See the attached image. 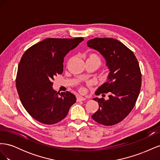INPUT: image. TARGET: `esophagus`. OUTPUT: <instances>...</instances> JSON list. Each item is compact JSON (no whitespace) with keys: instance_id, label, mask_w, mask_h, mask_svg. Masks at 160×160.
Segmentation results:
<instances>
[{"instance_id":"obj_1","label":"esophagus","mask_w":160,"mask_h":160,"mask_svg":"<svg viewBox=\"0 0 160 160\" xmlns=\"http://www.w3.org/2000/svg\"><path fill=\"white\" fill-rule=\"evenodd\" d=\"M86 99H87L85 98H83V97H82V96L77 97V101H85Z\"/></svg>"}]
</instances>
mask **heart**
I'll use <instances>...</instances> for the list:
<instances>
[{
  "label": "heart",
  "mask_w": 160,
  "mask_h": 160,
  "mask_svg": "<svg viewBox=\"0 0 160 160\" xmlns=\"http://www.w3.org/2000/svg\"><path fill=\"white\" fill-rule=\"evenodd\" d=\"M88 59L95 60V61H98V62H99V63H101V59H100V57H99L98 55H96V54H91V55L89 57Z\"/></svg>",
  "instance_id": "1"
}]
</instances>
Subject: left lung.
Returning <instances> with one entry per match:
<instances>
[{"label":"left lung","instance_id":"1","mask_svg":"<svg viewBox=\"0 0 160 160\" xmlns=\"http://www.w3.org/2000/svg\"><path fill=\"white\" fill-rule=\"evenodd\" d=\"M87 43L104 57L110 71L107 82L95 92L102 96L109 93V99H93L99 109L91 117L101 125H115L127 117L138 98L142 85L139 62L133 52L115 38H95Z\"/></svg>","mask_w":160,"mask_h":160}]
</instances>
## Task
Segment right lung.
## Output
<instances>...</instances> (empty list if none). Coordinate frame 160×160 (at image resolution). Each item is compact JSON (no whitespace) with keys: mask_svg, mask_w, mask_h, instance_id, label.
I'll return each mask as SVG.
<instances>
[{"mask_svg":"<svg viewBox=\"0 0 160 160\" xmlns=\"http://www.w3.org/2000/svg\"><path fill=\"white\" fill-rule=\"evenodd\" d=\"M84 40L49 38L25 52L18 64L16 87L21 103L31 117L47 125L63 119L76 101L69 91L52 89V80L63 71V59L69 51Z\"/></svg>","mask_w":160,"mask_h":160,"instance_id":"obj_1","label":"right lung"}]
</instances>
